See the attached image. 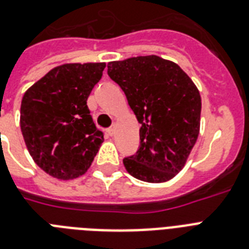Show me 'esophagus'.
Masks as SVG:
<instances>
[{
    "label": "esophagus",
    "mask_w": 249,
    "mask_h": 249,
    "mask_svg": "<svg viewBox=\"0 0 249 249\" xmlns=\"http://www.w3.org/2000/svg\"><path fill=\"white\" fill-rule=\"evenodd\" d=\"M107 132H108L109 136H113V134H115V132H116V126H115V125H112L111 128L107 129Z\"/></svg>",
    "instance_id": "obj_1"
}]
</instances>
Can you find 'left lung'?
<instances>
[{
	"label": "left lung",
	"mask_w": 249,
	"mask_h": 249,
	"mask_svg": "<svg viewBox=\"0 0 249 249\" xmlns=\"http://www.w3.org/2000/svg\"><path fill=\"white\" fill-rule=\"evenodd\" d=\"M107 68L141 124L140 148L123 160L125 169L141 181H169L199 136V90L178 64L158 55L109 62Z\"/></svg>",
	"instance_id": "1"
}]
</instances>
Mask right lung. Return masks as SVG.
<instances>
[{"label":"right lung","mask_w":249,"mask_h":249,"mask_svg":"<svg viewBox=\"0 0 249 249\" xmlns=\"http://www.w3.org/2000/svg\"><path fill=\"white\" fill-rule=\"evenodd\" d=\"M106 63L53 68L23 95L20 129L35 163L58 179L83 176L103 142L86 101Z\"/></svg>","instance_id":"obj_1"}]
</instances>
